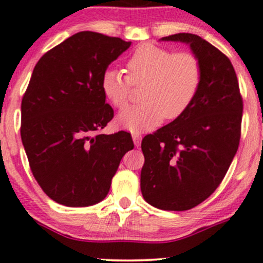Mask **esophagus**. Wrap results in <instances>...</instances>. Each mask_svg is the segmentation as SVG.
<instances>
[{
  "label": "esophagus",
  "instance_id": "34e87169",
  "mask_svg": "<svg viewBox=\"0 0 263 263\" xmlns=\"http://www.w3.org/2000/svg\"><path fill=\"white\" fill-rule=\"evenodd\" d=\"M132 138H134V142H135V146H140L141 144V141H142V136L140 132H134L132 134Z\"/></svg>",
  "mask_w": 263,
  "mask_h": 263
}]
</instances>
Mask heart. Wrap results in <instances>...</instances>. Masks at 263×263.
Masks as SVG:
<instances>
[{"instance_id":"1","label":"heart","mask_w":263,"mask_h":263,"mask_svg":"<svg viewBox=\"0 0 263 263\" xmlns=\"http://www.w3.org/2000/svg\"><path fill=\"white\" fill-rule=\"evenodd\" d=\"M127 75L107 69L101 78L105 98L119 110H125L132 98V86H141L137 106L120 115L119 121L132 132L156 127L163 119H179L192 106L203 80L199 57L189 50L174 53L156 44H142L126 64Z\"/></svg>"}]
</instances>
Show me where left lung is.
I'll use <instances>...</instances> for the list:
<instances>
[{"mask_svg": "<svg viewBox=\"0 0 263 263\" xmlns=\"http://www.w3.org/2000/svg\"><path fill=\"white\" fill-rule=\"evenodd\" d=\"M188 43L203 66L194 102L179 119L144 136L141 192L162 210L193 209L215 192L236 155L242 96L230 59L192 33L162 38Z\"/></svg>", "mask_w": 263, "mask_h": 263, "instance_id": "8db88e82", "label": "left lung"}]
</instances>
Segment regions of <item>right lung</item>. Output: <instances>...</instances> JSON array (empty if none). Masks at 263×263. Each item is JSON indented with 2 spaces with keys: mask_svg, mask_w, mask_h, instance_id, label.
I'll return each instance as SVG.
<instances>
[{
  "mask_svg": "<svg viewBox=\"0 0 263 263\" xmlns=\"http://www.w3.org/2000/svg\"><path fill=\"white\" fill-rule=\"evenodd\" d=\"M131 45L84 31L38 60L22 98L21 138L43 192L65 206H89L107 195L131 134L101 129L114 110L101 89L107 66Z\"/></svg>",
  "mask_w": 263,
  "mask_h": 263,
  "instance_id": "obj_1",
  "label": "right lung"
}]
</instances>
